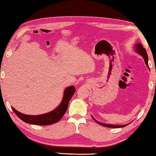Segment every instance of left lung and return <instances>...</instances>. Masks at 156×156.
<instances>
[{
	"label": "left lung",
	"mask_w": 156,
	"mask_h": 156,
	"mask_svg": "<svg viewBox=\"0 0 156 156\" xmlns=\"http://www.w3.org/2000/svg\"><path fill=\"white\" fill-rule=\"evenodd\" d=\"M135 50H136V53H138L139 55H141L142 57L144 58V61H145L146 65H147V67H148V69H149V67H148V55H147V53H146V49L144 48L143 46H142L141 44H137L136 45V48H135ZM92 118H93L95 122H97L99 125L103 126V127H111V128H120V127H125V126H127V125H109V124H104V123H101L100 122H98L97 120H96L93 117H92Z\"/></svg>",
	"instance_id": "obj_1"
}]
</instances>
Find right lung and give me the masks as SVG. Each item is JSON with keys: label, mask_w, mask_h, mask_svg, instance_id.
Wrapping results in <instances>:
<instances>
[{"label": "right lung", "mask_w": 156, "mask_h": 156, "mask_svg": "<svg viewBox=\"0 0 156 156\" xmlns=\"http://www.w3.org/2000/svg\"><path fill=\"white\" fill-rule=\"evenodd\" d=\"M75 88L73 86L67 87L65 89L64 96L62 102L55 110L48 112V113L39 115H29L18 112L14 108L12 109L16 115L24 122L38 125H49L57 122L64 115L68 107V103L72 96L75 92Z\"/></svg>", "instance_id": "1"}]
</instances>
